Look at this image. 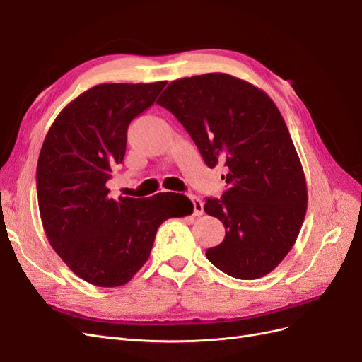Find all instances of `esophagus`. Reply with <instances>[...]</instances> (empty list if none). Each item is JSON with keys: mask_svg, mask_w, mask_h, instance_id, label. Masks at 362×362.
I'll return each mask as SVG.
<instances>
[{"mask_svg": "<svg viewBox=\"0 0 362 362\" xmlns=\"http://www.w3.org/2000/svg\"><path fill=\"white\" fill-rule=\"evenodd\" d=\"M190 199H192V204H193V214L194 216H202L204 214V204H202V201L198 198V196H194V194H190Z\"/></svg>", "mask_w": 362, "mask_h": 362, "instance_id": "34e87169", "label": "esophagus"}]
</instances>
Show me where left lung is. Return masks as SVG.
Wrapping results in <instances>:
<instances>
[{"label": "left lung", "mask_w": 362, "mask_h": 362, "mask_svg": "<svg viewBox=\"0 0 362 362\" xmlns=\"http://www.w3.org/2000/svg\"><path fill=\"white\" fill-rule=\"evenodd\" d=\"M157 104L180 120L208 168L228 169L222 198L204 205L225 226L206 258L237 279L267 275L293 247L308 202L278 107L258 87L218 72L172 81Z\"/></svg>", "instance_id": "left-lung-1"}]
</instances>
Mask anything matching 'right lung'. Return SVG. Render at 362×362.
Returning a JSON list of instances; mask_svg holds the SVG:
<instances>
[{"label": "right lung", "instance_id": "right-lung-1", "mask_svg": "<svg viewBox=\"0 0 362 362\" xmlns=\"http://www.w3.org/2000/svg\"><path fill=\"white\" fill-rule=\"evenodd\" d=\"M166 83L98 84L63 108L43 140L36 170L43 229L68 267L93 286L131 281L148 261L158 226L193 211L180 193L115 201L105 187L124 161L131 120Z\"/></svg>", "mask_w": 362, "mask_h": 362}]
</instances>
